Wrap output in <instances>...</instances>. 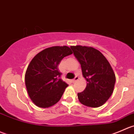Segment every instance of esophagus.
<instances>
[{"instance_id":"esophagus-1","label":"esophagus","mask_w":134,"mask_h":134,"mask_svg":"<svg viewBox=\"0 0 134 134\" xmlns=\"http://www.w3.org/2000/svg\"><path fill=\"white\" fill-rule=\"evenodd\" d=\"M78 79H79V77H78L77 76H75V78H74V79H73L72 81H72V83H75V82H77L78 81Z\"/></svg>"}]
</instances>
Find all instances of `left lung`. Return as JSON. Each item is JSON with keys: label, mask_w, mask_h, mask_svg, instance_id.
<instances>
[{"label": "left lung", "mask_w": 134, "mask_h": 134, "mask_svg": "<svg viewBox=\"0 0 134 134\" xmlns=\"http://www.w3.org/2000/svg\"><path fill=\"white\" fill-rule=\"evenodd\" d=\"M70 48L87 81L85 89L77 93L79 102L91 108L101 106L111 96L116 81L110 64L100 51L93 47L76 46Z\"/></svg>", "instance_id": "8db88e82"}]
</instances>
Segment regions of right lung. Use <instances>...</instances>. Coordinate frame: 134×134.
I'll return each instance as SVG.
<instances>
[{"instance_id": "1", "label": "right lung", "mask_w": 134, "mask_h": 134, "mask_svg": "<svg viewBox=\"0 0 134 134\" xmlns=\"http://www.w3.org/2000/svg\"><path fill=\"white\" fill-rule=\"evenodd\" d=\"M72 54L67 46H54L38 53L26 69L25 85L29 97L36 105L46 108L61 98L68 84L60 79L58 65Z\"/></svg>"}]
</instances>
